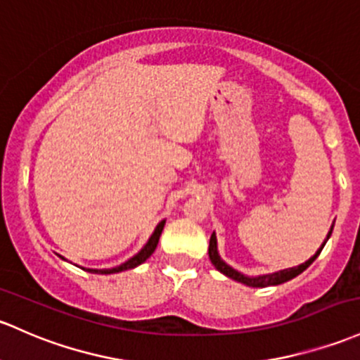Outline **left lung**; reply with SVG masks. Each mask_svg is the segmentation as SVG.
<instances>
[{
  "label": "left lung",
  "mask_w": 360,
  "mask_h": 360,
  "mask_svg": "<svg viewBox=\"0 0 360 360\" xmlns=\"http://www.w3.org/2000/svg\"><path fill=\"white\" fill-rule=\"evenodd\" d=\"M333 226H335V222H333ZM333 226H331L330 233H328L326 240H324V243L321 245V248L317 250V252L314 253L312 257H310L307 262L300 264V266H297V267H290V269H283V271H278V272H272V274H262V276H245V274H241V272H238L236 269H233V267L228 266V264H226L224 260L221 259V255H219V252H217V238H215V233H212L210 243H209L210 262L214 264V267L219 272H222V274L228 276V278L234 279V281L243 283V285H247V286H252V288H266V286L281 285V283L290 281V279L297 278L298 274H302V272L307 269L310 264H312L314 260L317 259V255H319V253H321V250L324 248L326 241L330 240Z\"/></svg>",
  "instance_id": "1"
}]
</instances>
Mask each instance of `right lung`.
<instances>
[{
  "label": "right lung",
  "instance_id": "add662e5",
  "mask_svg": "<svg viewBox=\"0 0 360 360\" xmlns=\"http://www.w3.org/2000/svg\"><path fill=\"white\" fill-rule=\"evenodd\" d=\"M164 226H165V221L158 222L157 228H155V231H153V234H151V236H150L148 243H146L145 247L139 250V252L136 253L134 257H131V259L127 260V262L120 264V266H117V267H112V269H84V267H81V269H84V271H88V272H93V274H115V272L134 269V267H138L139 264L145 262V260L148 259L151 253L155 252V248H157V245H158V240H160L162 231H164Z\"/></svg>",
  "mask_w": 360,
  "mask_h": 360
}]
</instances>
